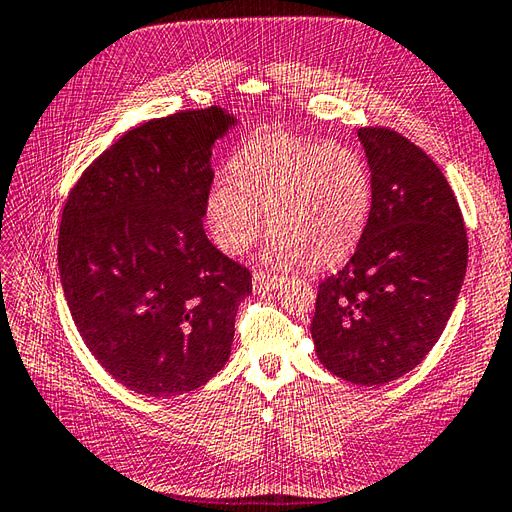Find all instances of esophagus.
<instances>
[{"instance_id": "esophagus-1", "label": "esophagus", "mask_w": 512, "mask_h": 512, "mask_svg": "<svg viewBox=\"0 0 512 512\" xmlns=\"http://www.w3.org/2000/svg\"><path fill=\"white\" fill-rule=\"evenodd\" d=\"M279 286L277 277H270L266 273H257L253 277V292L255 295H266V292H273Z\"/></svg>"}]
</instances>
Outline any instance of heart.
Segmentation results:
<instances>
[{"mask_svg": "<svg viewBox=\"0 0 512 512\" xmlns=\"http://www.w3.org/2000/svg\"><path fill=\"white\" fill-rule=\"evenodd\" d=\"M372 209L365 160L347 145L268 134L250 140L206 195V224L224 253L239 255L268 226L270 264L330 268L354 253Z\"/></svg>", "mask_w": 512, "mask_h": 512, "instance_id": "heart-1", "label": "heart"}]
</instances>
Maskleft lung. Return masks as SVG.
Returning a JSON list of instances; mask_svg holds the SVG:
<instances>
[{
  "mask_svg": "<svg viewBox=\"0 0 512 512\" xmlns=\"http://www.w3.org/2000/svg\"><path fill=\"white\" fill-rule=\"evenodd\" d=\"M372 209L350 262L319 286L310 325L325 369L361 387L405 376L438 343L466 275V228L440 167L391 129L363 127Z\"/></svg>",
  "mask_w": 512,
  "mask_h": 512,
  "instance_id": "8db88e82",
  "label": "left lung"
}]
</instances>
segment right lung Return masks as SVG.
Masks as SVG:
<instances>
[{
    "instance_id": "1",
    "label": "right lung",
    "mask_w": 512,
    "mask_h": 512,
    "mask_svg": "<svg viewBox=\"0 0 512 512\" xmlns=\"http://www.w3.org/2000/svg\"><path fill=\"white\" fill-rule=\"evenodd\" d=\"M239 125L222 107L127 132L74 184L59 228V275L81 339L134 394L171 398L231 356L250 273L202 228L213 145Z\"/></svg>"
}]
</instances>
